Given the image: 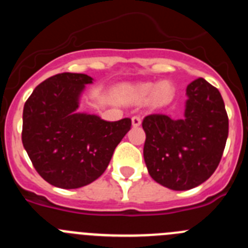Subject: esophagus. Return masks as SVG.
Masks as SVG:
<instances>
[{
  "label": "esophagus",
  "instance_id": "34e87169",
  "mask_svg": "<svg viewBox=\"0 0 248 248\" xmlns=\"http://www.w3.org/2000/svg\"><path fill=\"white\" fill-rule=\"evenodd\" d=\"M131 124H133V126H139L140 124H141V118L139 117V115H134V117L131 118Z\"/></svg>",
  "mask_w": 248,
  "mask_h": 248
}]
</instances>
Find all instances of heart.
I'll return each mask as SVG.
<instances>
[{
    "instance_id": "b5f03b06",
    "label": "heart",
    "mask_w": 248,
    "mask_h": 248,
    "mask_svg": "<svg viewBox=\"0 0 248 248\" xmlns=\"http://www.w3.org/2000/svg\"><path fill=\"white\" fill-rule=\"evenodd\" d=\"M129 93L133 98L137 100H146L151 97L153 103L156 105H164L172 99L174 95V88H172L171 83L160 82L159 84L154 83H143L137 87L129 89Z\"/></svg>"
}]
</instances>
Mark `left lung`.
Masks as SVG:
<instances>
[{
    "instance_id": "8db88e82",
    "label": "left lung",
    "mask_w": 248,
    "mask_h": 248,
    "mask_svg": "<svg viewBox=\"0 0 248 248\" xmlns=\"http://www.w3.org/2000/svg\"><path fill=\"white\" fill-rule=\"evenodd\" d=\"M186 95L181 119L150 114L143 120L149 174L175 191L196 187L214 174L229 135V117L217 88L198 78L187 85Z\"/></svg>"
}]
</instances>
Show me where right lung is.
<instances>
[{"label":"right lung","mask_w":248,"mask_h":248,"mask_svg":"<svg viewBox=\"0 0 248 248\" xmlns=\"http://www.w3.org/2000/svg\"><path fill=\"white\" fill-rule=\"evenodd\" d=\"M92 80L82 73L56 74L37 85L23 107V146L36 171L61 189L97 180L130 130L129 118L105 122L77 113L80 93Z\"/></svg>","instance_id":"obj_1"}]
</instances>
